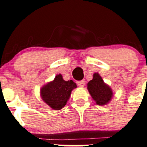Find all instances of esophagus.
I'll list each match as a JSON object with an SVG mask.
<instances>
[{
  "instance_id": "obj_1",
  "label": "esophagus",
  "mask_w": 147,
  "mask_h": 147,
  "mask_svg": "<svg viewBox=\"0 0 147 147\" xmlns=\"http://www.w3.org/2000/svg\"><path fill=\"white\" fill-rule=\"evenodd\" d=\"M77 84H78V85L80 86V87H84V86L85 85V82H84V80L78 81V82H77Z\"/></svg>"
}]
</instances>
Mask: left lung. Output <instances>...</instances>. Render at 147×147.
<instances>
[{"mask_svg": "<svg viewBox=\"0 0 147 147\" xmlns=\"http://www.w3.org/2000/svg\"><path fill=\"white\" fill-rule=\"evenodd\" d=\"M87 90L96 104L102 106L109 103L113 96L112 89L104 82L98 73H94L93 79L87 83Z\"/></svg>", "mask_w": 147, "mask_h": 147, "instance_id": "left-lung-1", "label": "left lung"}]
</instances>
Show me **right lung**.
<instances>
[{
    "mask_svg": "<svg viewBox=\"0 0 147 147\" xmlns=\"http://www.w3.org/2000/svg\"><path fill=\"white\" fill-rule=\"evenodd\" d=\"M76 87V83L72 80L65 81L61 74H59L56 75L54 80L41 88L40 96L42 100L52 109L60 110L65 106L71 92Z\"/></svg>",
    "mask_w": 147,
    "mask_h": 147,
    "instance_id": "add662e5",
    "label": "right lung"
}]
</instances>
